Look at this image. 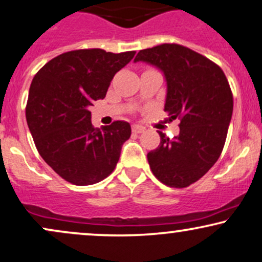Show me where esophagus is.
<instances>
[{
  "label": "esophagus",
  "mask_w": 262,
  "mask_h": 262,
  "mask_svg": "<svg viewBox=\"0 0 262 262\" xmlns=\"http://www.w3.org/2000/svg\"><path fill=\"white\" fill-rule=\"evenodd\" d=\"M132 130H133V133H135V134H139V133H143V132L145 130V128L141 127V125H139V124H134L133 127H132Z\"/></svg>",
  "instance_id": "34e87169"
}]
</instances>
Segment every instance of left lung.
I'll return each mask as SVG.
<instances>
[{"instance_id":"1","label":"left lung","mask_w":262,"mask_h":262,"mask_svg":"<svg viewBox=\"0 0 262 262\" xmlns=\"http://www.w3.org/2000/svg\"><path fill=\"white\" fill-rule=\"evenodd\" d=\"M145 62L165 75V111L181 119L173 139L159 132L161 143L147 154L154 176L163 184L185 188L200 179L221 155L233 113V95L225 73L205 56L177 43L140 50Z\"/></svg>"}]
</instances>
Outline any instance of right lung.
Here are the masks:
<instances>
[{
  "mask_svg": "<svg viewBox=\"0 0 262 262\" xmlns=\"http://www.w3.org/2000/svg\"><path fill=\"white\" fill-rule=\"evenodd\" d=\"M134 55L69 51L47 62L31 81L25 116L34 143L47 165L72 184L90 185L108 177L130 138L128 122L94 128L90 107L106 96L115 74Z\"/></svg>",
  "mask_w": 262,
  "mask_h": 262,
  "instance_id": "add662e5",
  "label": "right lung"
}]
</instances>
